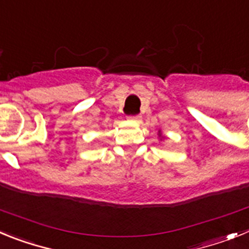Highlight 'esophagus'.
I'll list each match as a JSON object with an SVG mask.
<instances>
[{"mask_svg":"<svg viewBox=\"0 0 249 249\" xmlns=\"http://www.w3.org/2000/svg\"><path fill=\"white\" fill-rule=\"evenodd\" d=\"M129 120L131 121H136V122H138V121H141V116L140 114H136V116H129Z\"/></svg>","mask_w":249,"mask_h":249,"instance_id":"1","label":"esophagus"}]
</instances>
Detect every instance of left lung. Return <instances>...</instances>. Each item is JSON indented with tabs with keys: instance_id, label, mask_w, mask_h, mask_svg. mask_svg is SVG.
<instances>
[{
	"instance_id": "8db88e82",
	"label": "left lung",
	"mask_w": 249,
	"mask_h": 249,
	"mask_svg": "<svg viewBox=\"0 0 249 249\" xmlns=\"http://www.w3.org/2000/svg\"><path fill=\"white\" fill-rule=\"evenodd\" d=\"M160 137H162V136H160ZM162 138H163V137H162ZM162 138H160V140H162Z\"/></svg>"
}]
</instances>
